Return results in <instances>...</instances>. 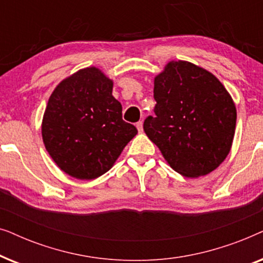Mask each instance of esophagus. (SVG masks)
<instances>
[{
    "instance_id": "34e87169",
    "label": "esophagus",
    "mask_w": 263,
    "mask_h": 263,
    "mask_svg": "<svg viewBox=\"0 0 263 263\" xmlns=\"http://www.w3.org/2000/svg\"><path fill=\"white\" fill-rule=\"evenodd\" d=\"M136 128H138L139 133H142V130H143V123H142L141 121H140V122H138V123H136Z\"/></svg>"
}]
</instances>
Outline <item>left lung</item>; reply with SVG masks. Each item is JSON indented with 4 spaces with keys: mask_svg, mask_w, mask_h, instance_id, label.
I'll use <instances>...</instances> for the list:
<instances>
[{
    "mask_svg": "<svg viewBox=\"0 0 263 263\" xmlns=\"http://www.w3.org/2000/svg\"><path fill=\"white\" fill-rule=\"evenodd\" d=\"M156 117L143 130L176 172L195 178L214 171L231 149L237 110L211 71L171 61L154 78Z\"/></svg>",
    "mask_w": 263,
    "mask_h": 263,
    "instance_id": "left-lung-1",
    "label": "left lung"
}]
</instances>
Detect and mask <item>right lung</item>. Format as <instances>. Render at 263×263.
Listing matches in <instances>:
<instances>
[{"mask_svg": "<svg viewBox=\"0 0 263 263\" xmlns=\"http://www.w3.org/2000/svg\"><path fill=\"white\" fill-rule=\"evenodd\" d=\"M114 81L87 67L60 82L42 122L45 148L63 172L78 179L98 178L114 166L138 129L122 120Z\"/></svg>", "mask_w": 263, "mask_h": 263, "instance_id": "1", "label": "right lung"}]
</instances>
